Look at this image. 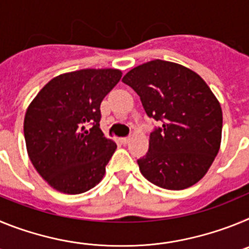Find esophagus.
<instances>
[{"label": "esophagus", "instance_id": "esophagus-1", "mask_svg": "<svg viewBox=\"0 0 249 249\" xmlns=\"http://www.w3.org/2000/svg\"><path fill=\"white\" fill-rule=\"evenodd\" d=\"M129 138H131L129 136H127V137H122L121 138V142H122L123 144H127L129 142Z\"/></svg>", "mask_w": 249, "mask_h": 249}]
</instances>
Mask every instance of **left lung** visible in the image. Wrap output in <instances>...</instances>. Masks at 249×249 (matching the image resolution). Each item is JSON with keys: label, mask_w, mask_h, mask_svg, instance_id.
<instances>
[{"label": "left lung", "mask_w": 249, "mask_h": 249, "mask_svg": "<svg viewBox=\"0 0 249 249\" xmlns=\"http://www.w3.org/2000/svg\"><path fill=\"white\" fill-rule=\"evenodd\" d=\"M122 82L140 96L147 116L162 123L137 160L141 173L166 190L197 183L221 144L222 109L210 87L196 72L162 59L133 68Z\"/></svg>", "instance_id": "8db88e82"}]
</instances>
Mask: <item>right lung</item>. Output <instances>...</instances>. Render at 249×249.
Segmentation results:
<instances>
[{
	"label": "right lung",
	"instance_id": "obj_1",
	"mask_svg": "<svg viewBox=\"0 0 249 249\" xmlns=\"http://www.w3.org/2000/svg\"><path fill=\"white\" fill-rule=\"evenodd\" d=\"M121 77L112 68L59 74L28 106L23 123L28 156L54 190L87 192L105 176L117 144L101 131L100 107Z\"/></svg>",
	"mask_w": 249,
	"mask_h": 249
}]
</instances>
